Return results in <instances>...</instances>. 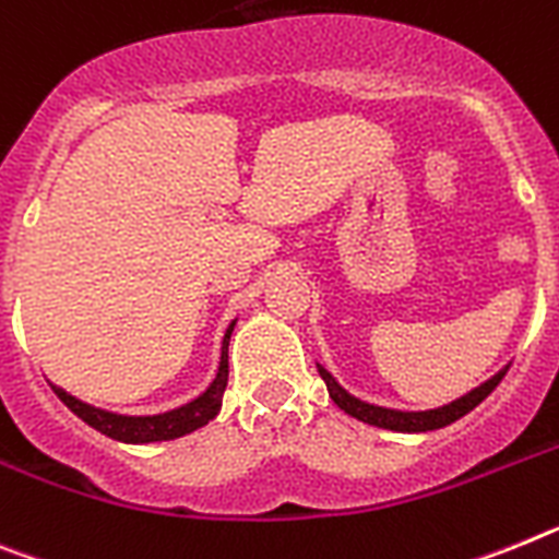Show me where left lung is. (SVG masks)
<instances>
[{
	"mask_svg": "<svg viewBox=\"0 0 559 559\" xmlns=\"http://www.w3.org/2000/svg\"><path fill=\"white\" fill-rule=\"evenodd\" d=\"M318 371H320V377H323V382H326L329 396L334 400V405H337L340 411H346L348 416H354V419H360V421H366V425H373V427H385V430H396V433H427V430H439V427L453 425V421H459L461 416H467L473 407L481 405V402L492 394L495 388H498V382L503 380L507 368L495 373L492 380H487V382H481L478 388H473V391L461 396V400L450 402V405L433 407V411H391V407L368 405V402H362V400H357V396L348 394L346 388H340V382L334 380L326 368L318 366Z\"/></svg>",
	"mask_w": 559,
	"mask_h": 559,
	"instance_id": "1",
	"label": "left lung"
}]
</instances>
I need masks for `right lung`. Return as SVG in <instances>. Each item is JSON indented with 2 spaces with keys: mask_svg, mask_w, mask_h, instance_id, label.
<instances>
[{
  "mask_svg": "<svg viewBox=\"0 0 559 559\" xmlns=\"http://www.w3.org/2000/svg\"><path fill=\"white\" fill-rule=\"evenodd\" d=\"M233 326H236V320L227 326L225 340H222V360H219V371H216V380L207 385L205 394H199L197 400L188 402V405L174 407V411H168V414L120 416V414H109V411H100V407L86 405V402L75 400V396L67 394V391H61V388L56 385H52V391H56L58 400L64 402L78 419H84L86 425L100 430V433L109 436V439L126 441V444H148V441L179 439V436L199 430V427L207 425L213 416L219 414L222 396H225V388H227V346H230Z\"/></svg>",
  "mask_w": 559,
  "mask_h": 559,
  "instance_id": "obj_1",
  "label": "right lung"
}]
</instances>
